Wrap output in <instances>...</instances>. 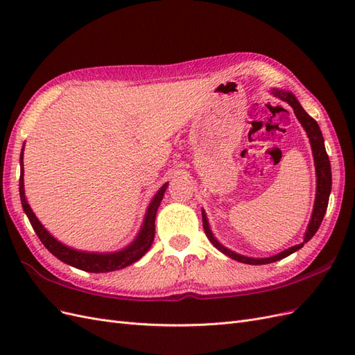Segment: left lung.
<instances>
[{"label": "left lung", "mask_w": 355, "mask_h": 355, "mask_svg": "<svg viewBox=\"0 0 355 355\" xmlns=\"http://www.w3.org/2000/svg\"><path fill=\"white\" fill-rule=\"evenodd\" d=\"M272 93L275 96H278L282 101L287 102L290 106H292L299 123L304 125V128L306 130V135L309 137L311 142V148H313V154H314V161H315V170H317V197H315V204H314V211H313V218H311V222L308 225V230L305 234V239L302 244H297L290 247V249L278 253L272 257H265V259H253V257H245L241 254L234 253L231 250H228L227 247H223L222 244L218 243V240L213 237V234L209 228V223L206 219V214L202 211V228L204 232H206L207 239L210 240V243L219 249L222 253H225L227 256L232 257V259L243 262V263H249V265H265V263H271L275 261H280L283 257L292 254L293 252L302 249L304 244L314 237V234L318 231L321 222H323V218L327 210V204H329V196H330V189H331V168H330V161H329V155L326 153L324 148V139L323 135H321L320 127L317 124V121L314 120L313 116H309L305 110L300 106V103L297 102V99L292 93L287 92H282V90H272Z\"/></svg>", "instance_id": "left-lung-1"}]
</instances>
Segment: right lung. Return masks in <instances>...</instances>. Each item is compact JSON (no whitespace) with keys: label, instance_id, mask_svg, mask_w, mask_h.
<instances>
[{"label":"right lung","instance_id":"1","mask_svg":"<svg viewBox=\"0 0 355 355\" xmlns=\"http://www.w3.org/2000/svg\"><path fill=\"white\" fill-rule=\"evenodd\" d=\"M166 188H167V184L161 187V189L157 192L151 204H149L146 216L144 220V227H142L141 232H139L135 243H132V245H128L127 249H124L121 252L111 253V254L78 252V250L71 249V247L63 245L56 239H53L51 235L44 230V227H42V225L38 222L34 211L31 210L29 204L26 202L25 189H24V153L20 154V178H19L20 201H22V207L32 225V228H34L41 243L46 245V249L50 253L55 254L58 259H60L62 262H65L71 266L78 268V270L87 271V272L116 271V270H121V268H125V266L132 265L133 262L141 259V257L149 250V247H151V244L154 241L155 214H157V209L159 206L161 200H163Z\"/></svg>","mask_w":355,"mask_h":355}]
</instances>
